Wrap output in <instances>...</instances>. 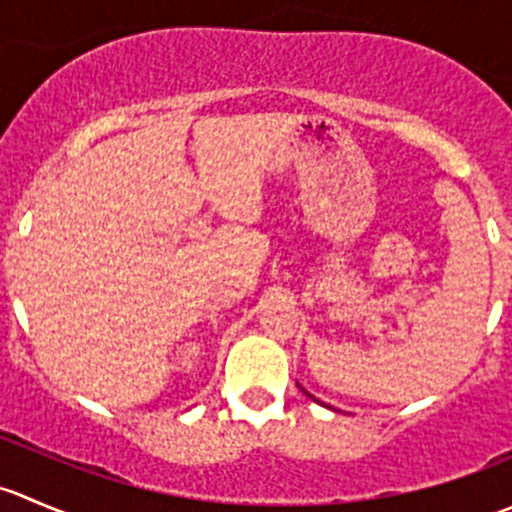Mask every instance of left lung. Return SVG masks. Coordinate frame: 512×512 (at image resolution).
<instances>
[{
  "label": "left lung",
  "instance_id": "8db88e82",
  "mask_svg": "<svg viewBox=\"0 0 512 512\" xmlns=\"http://www.w3.org/2000/svg\"><path fill=\"white\" fill-rule=\"evenodd\" d=\"M302 391H304V389H302ZM304 394H307V391H304ZM307 396H309V394H307ZM309 399H314V396H309Z\"/></svg>",
  "mask_w": 512,
  "mask_h": 512
}]
</instances>
